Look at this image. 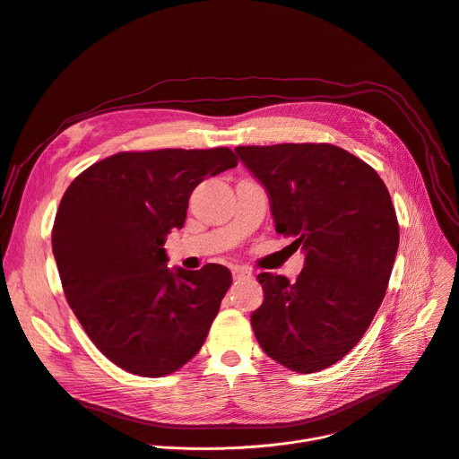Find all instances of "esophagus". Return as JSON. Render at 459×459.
Wrapping results in <instances>:
<instances>
[{
    "label": "esophagus",
    "mask_w": 459,
    "mask_h": 459,
    "mask_svg": "<svg viewBox=\"0 0 459 459\" xmlns=\"http://www.w3.org/2000/svg\"><path fill=\"white\" fill-rule=\"evenodd\" d=\"M232 276H234L236 280H248V278H253V273L247 271V269H241V267H236V269L232 271Z\"/></svg>",
    "instance_id": "34e87169"
}]
</instances>
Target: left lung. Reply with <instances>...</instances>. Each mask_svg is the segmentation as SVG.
Here are the masks:
<instances>
[{"mask_svg":"<svg viewBox=\"0 0 459 459\" xmlns=\"http://www.w3.org/2000/svg\"><path fill=\"white\" fill-rule=\"evenodd\" d=\"M264 185L278 234L302 248L297 281L262 273L264 304L251 324L281 366L313 373L341 360L377 313L395 262L399 225L386 185L333 144L238 146Z\"/></svg>","mask_w":459,"mask_h":459,"instance_id":"left-lung-1","label":"left lung"}]
</instances>
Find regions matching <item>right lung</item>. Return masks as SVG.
Returning <instances> with one entry per match:
<instances>
[{
  "label": "right lung",
  "instance_id": "right-lung-1",
  "mask_svg": "<svg viewBox=\"0 0 459 459\" xmlns=\"http://www.w3.org/2000/svg\"><path fill=\"white\" fill-rule=\"evenodd\" d=\"M236 164L229 148L120 152L65 190L51 236L64 293L118 368L162 377L201 350L232 274L166 267L164 241L183 229L194 188Z\"/></svg>",
  "mask_w": 459,
  "mask_h": 459
}]
</instances>
